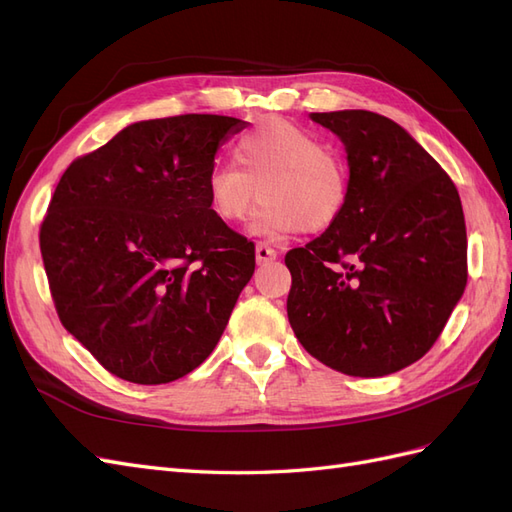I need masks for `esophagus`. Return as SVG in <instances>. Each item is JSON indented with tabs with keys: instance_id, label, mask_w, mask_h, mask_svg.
Instances as JSON below:
<instances>
[{
	"instance_id": "esophagus-1",
	"label": "esophagus",
	"mask_w": 512,
	"mask_h": 512,
	"mask_svg": "<svg viewBox=\"0 0 512 512\" xmlns=\"http://www.w3.org/2000/svg\"><path fill=\"white\" fill-rule=\"evenodd\" d=\"M277 252L267 243H256V262L258 265H265L269 260H275Z\"/></svg>"
}]
</instances>
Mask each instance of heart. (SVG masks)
Masks as SVG:
<instances>
[{
  "instance_id": "1",
  "label": "heart",
  "mask_w": 512,
  "mask_h": 512,
  "mask_svg": "<svg viewBox=\"0 0 512 512\" xmlns=\"http://www.w3.org/2000/svg\"><path fill=\"white\" fill-rule=\"evenodd\" d=\"M235 164H215L205 190L211 211L241 222L260 196L252 222L262 237H284L303 228L324 230L337 222L348 200V168L335 151L299 123L265 119L235 145Z\"/></svg>"
}]
</instances>
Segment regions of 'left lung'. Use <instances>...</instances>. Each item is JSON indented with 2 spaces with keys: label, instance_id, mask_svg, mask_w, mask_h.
<instances>
[{
  "label": "left lung",
  "instance_id": "obj_1",
  "mask_svg": "<svg viewBox=\"0 0 512 512\" xmlns=\"http://www.w3.org/2000/svg\"><path fill=\"white\" fill-rule=\"evenodd\" d=\"M346 147L337 222L286 254L288 320L303 348L348 376L378 378L436 344L468 282L459 192L389 117L312 113Z\"/></svg>",
  "mask_w": 512,
  "mask_h": 512
}]
</instances>
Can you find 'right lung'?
<instances>
[{"mask_svg":"<svg viewBox=\"0 0 512 512\" xmlns=\"http://www.w3.org/2000/svg\"><path fill=\"white\" fill-rule=\"evenodd\" d=\"M243 128L224 115L136 121L57 183L40 228L57 314L121 380L190 374L252 280L254 243L211 211L205 190L215 153Z\"/></svg>","mask_w":512,"mask_h":512,"instance_id":"obj_1","label":"right lung"}]
</instances>
